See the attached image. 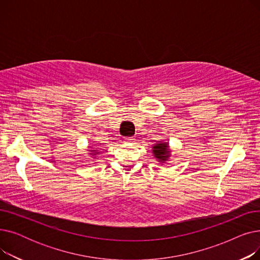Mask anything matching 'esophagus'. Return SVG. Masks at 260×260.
<instances>
[{"mask_svg": "<svg viewBox=\"0 0 260 260\" xmlns=\"http://www.w3.org/2000/svg\"><path fill=\"white\" fill-rule=\"evenodd\" d=\"M136 139L134 138V137H126V138H124V141L125 142H127V143H131V142H134Z\"/></svg>", "mask_w": 260, "mask_h": 260, "instance_id": "34e87169", "label": "esophagus"}]
</instances>
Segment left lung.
Here are the masks:
<instances>
[{"instance_id": "left-lung-1", "label": "left lung", "mask_w": 260, "mask_h": 260, "mask_svg": "<svg viewBox=\"0 0 260 260\" xmlns=\"http://www.w3.org/2000/svg\"><path fill=\"white\" fill-rule=\"evenodd\" d=\"M168 151H169V149H168L167 143H159V144H156L154 146L153 153L156 156V158H158L159 160L166 161L168 159V157H169L168 156V153H169Z\"/></svg>"}]
</instances>
